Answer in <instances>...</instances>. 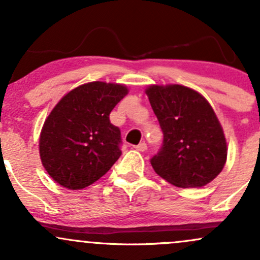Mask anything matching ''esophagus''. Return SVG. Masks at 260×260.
Here are the masks:
<instances>
[{
	"label": "esophagus",
	"mask_w": 260,
	"mask_h": 260,
	"mask_svg": "<svg viewBox=\"0 0 260 260\" xmlns=\"http://www.w3.org/2000/svg\"><path fill=\"white\" fill-rule=\"evenodd\" d=\"M136 149L138 151H145V150H147V143H145V142L139 143V144L136 147Z\"/></svg>",
	"instance_id": "esophagus-1"
}]
</instances>
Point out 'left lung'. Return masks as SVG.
Segmentation results:
<instances>
[{"label": "left lung", "mask_w": 260, "mask_h": 260, "mask_svg": "<svg viewBox=\"0 0 260 260\" xmlns=\"http://www.w3.org/2000/svg\"><path fill=\"white\" fill-rule=\"evenodd\" d=\"M145 94L159 120L164 143L150 160L160 177L180 188L210 183L228 159V143L213 107L180 84L149 85Z\"/></svg>", "instance_id": "1"}]
</instances>
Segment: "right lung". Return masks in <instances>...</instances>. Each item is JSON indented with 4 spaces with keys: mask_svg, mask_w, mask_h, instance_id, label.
Instances as JSON below:
<instances>
[{
    "mask_svg": "<svg viewBox=\"0 0 260 260\" xmlns=\"http://www.w3.org/2000/svg\"><path fill=\"white\" fill-rule=\"evenodd\" d=\"M128 94L123 84L90 82L56 104L39 139L41 164L56 183L83 189L103 177L121 156V132L110 112Z\"/></svg>",
    "mask_w": 260,
    "mask_h": 260,
    "instance_id": "add662e5",
    "label": "right lung"
}]
</instances>
